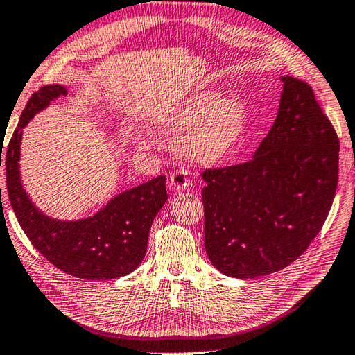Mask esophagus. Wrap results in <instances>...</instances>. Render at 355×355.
<instances>
[{
	"mask_svg": "<svg viewBox=\"0 0 355 355\" xmlns=\"http://www.w3.org/2000/svg\"><path fill=\"white\" fill-rule=\"evenodd\" d=\"M171 184H172V187L177 189V191H183V189L189 187V184H191V178H189V175H187V171L178 169V171L172 172Z\"/></svg>",
	"mask_w": 355,
	"mask_h": 355,
	"instance_id": "obj_1",
	"label": "esophagus"
}]
</instances>
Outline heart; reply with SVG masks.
Instances as JSON below:
<instances>
[{
    "mask_svg": "<svg viewBox=\"0 0 355 355\" xmlns=\"http://www.w3.org/2000/svg\"><path fill=\"white\" fill-rule=\"evenodd\" d=\"M171 123L184 131L178 148L198 163H215L241 139L246 123L242 101L236 95L219 98L216 90H202L181 109Z\"/></svg>",
    "mask_w": 355,
    "mask_h": 355,
    "instance_id": "b5f03b06",
    "label": "heart"
}]
</instances>
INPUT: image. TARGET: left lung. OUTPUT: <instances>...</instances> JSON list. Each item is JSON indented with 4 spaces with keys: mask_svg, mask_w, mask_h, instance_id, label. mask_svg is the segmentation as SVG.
<instances>
[{
    "mask_svg": "<svg viewBox=\"0 0 355 355\" xmlns=\"http://www.w3.org/2000/svg\"><path fill=\"white\" fill-rule=\"evenodd\" d=\"M278 116L245 163L204 169V243L213 266L257 278L289 266L328 216L339 137L309 83L282 77Z\"/></svg>",
    "mask_w": 355,
    "mask_h": 355,
    "instance_id": "left-lung-1",
    "label": "left lung"
}]
</instances>
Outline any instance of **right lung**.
I'll return each mask as SVG.
<instances>
[{
  "instance_id": "obj_1",
  "label": "right lung",
  "mask_w": 355,
  "mask_h": 355,
  "mask_svg": "<svg viewBox=\"0 0 355 355\" xmlns=\"http://www.w3.org/2000/svg\"><path fill=\"white\" fill-rule=\"evenodd\" d=\"M63 95V86L51 85L30 96L4 153L7 195L24 233L51 265L77 278H119L133 272L144 260L153 220L168 200L166 177L159 175L119 193L92 218L66 222L40 213L19 178L22 128L49 101Z\"/></svg>"
}]
</instances>
